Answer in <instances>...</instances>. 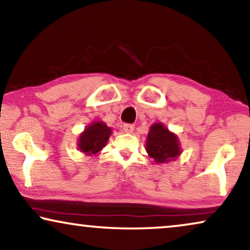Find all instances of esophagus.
Returning a JSON list of instances; mask_svg holds the SVG:
<instances>
[{"label":"esophagus","mask_w":250,"mask_h":250,"mask_svg":"<svg viewBox=\"0 0 250 250\" xmlns=\"http://www.w3.org/2000/svg\"><path fill=\"white\" fill-rule=\"evenodd\" d=\"M123 129H124L126 133H132L133 131H134V125L127 124V123H126V124L123 125Z\"/></svg>","instance_id":"esophagus-1"}]
</instances>
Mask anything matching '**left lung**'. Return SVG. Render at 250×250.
Instances as JSON below:
<instances>
[{
	"label": "left lung",
	"instance_id": "obj_1",
	"mask_svg": "<svg viewBox=\"0 0 250 250\" xmlns=\"http://www.w3.org/2000/svg\"><path fill=\"white\" fill-rule=\"evenodd\" d=\"M146 152L156 163L169 162L180 155V145L176 135L162 124L151 126L146 140Z\"/></svg>",
	"mask_w": 250,
	"mask_h": 250
}]
</instances>
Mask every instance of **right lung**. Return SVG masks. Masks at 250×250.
I'll use <instances>...</instances> for the list:
<instances>
[{
	"mask_svg": "<svg viewBox=\"0 0 250 250\" xmlns=\"http://www.w3.org/2000/svg\"><path fill=\"white\" fill-rule=\"evenodd\" d=\"M110 134L111 129L104 123L98 122L90 125L85 128L78 142L81 151L88 155L99 152L105 146Z\"/></svg>",
	"mask_w": 250,
	"mask_h": 250,
	"instance_id": "1",
	"label": "right lung"
}]
</instances>
